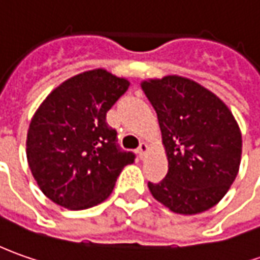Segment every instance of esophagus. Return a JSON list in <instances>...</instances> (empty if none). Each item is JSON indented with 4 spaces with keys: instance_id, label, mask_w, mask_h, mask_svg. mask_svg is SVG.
Here are the masks:
<instances>
[{
    "instance_id": "obj_1",
    "label": "esophagus",
    "mask_w": 260,
    "mask_h": 260,
    "mask_svg": "<svg viewBox=\"0 0 260 260\" xmlns=\"http://www.w3.org/2000/svg\"><path fill=\"white\" fill-rule=\"evenodd\" d=\"M148 151V145L145 144V142H141L138 147V155L139 158H144V155H145V152Z\"/></svg>"
}]
</instances>
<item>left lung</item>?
Returning a JSON list of instances; mask_svg holds the SVG:
<instances>
[{
  "instance_id": "1",
  "label": "left lung",
  "mask_w": 260,
  "mask_h": 260,
  "mask_svg": "<svg viewBox=\"0 0 260 260\" xmlns=\"http://www.w3.org/2000/svg\"><path fill=\"white\" fill-rule=\"evenodd\" d=\"M154 106L168 159V173L148 183L154 199L174 213L197 214L224 197L242 157L239 125L224 103L181 76L142 82Z\"/></svg>"
}]
</instances>
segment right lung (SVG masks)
Instances as JSON below:
<instances>
[{
	"mask_svg": "<svg viewBox=\"0 0 260 260\" xmlns=\"http://www.w3.org/2000/svg\"><path fill=\"white\" fill-rule=\"evenodd\" d=\"M129 87L126 79L96 69L56 87L32 116L27 161L40 190L70 210L102 203L135 154L118 145L106 112Z\"/></svg>",
	"mask_w": 260,
	"mask_h": 260,
	"instance_id": "1",
	"label": "right lung"
}]
</instances>
